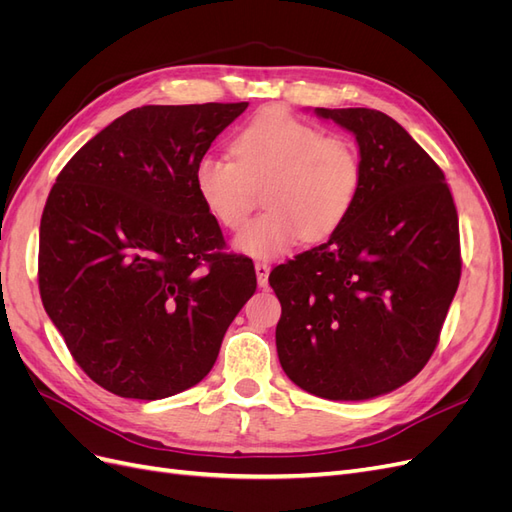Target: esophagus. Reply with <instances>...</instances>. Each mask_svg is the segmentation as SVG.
<instances>
[{"instance_id": "obj_1", "label": "esophagus", "mask_w": 512, "mask_h": 512, "mask_svg": "<svg viewBox=\"0 0 512 512\" xmlns=\"http://www.w3.org/2000/svg\"><path fill=\"white\" fill-rule=\"evenodd\" d=\"M254 269H256V280H258V286H260V288H267V284H269V271H271V265H269V262H262V260H258L256 265H254Z\"/></svg>"}]
</instances>
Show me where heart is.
I'll list each match as a JSON object with an SVG mask.
<instances>
[{
    "label": "heart",
    "instance_id": "b5f03b06",
    "mask_svg": "<svg viewBox=\"0 0 512 512\" xmlns=\"http://www.w3.org/2000/svg\"><path fill=\"white\" fill-rule=\"evenodd\" d=\"M262 213L235 247L252 258H277L301 239L318 243L342 228L359 198L363 166L346 136H322L282 108L260 113L235 136L232 158L203 153L194 164V190L220 226L239 230L265 185Z\"/></svg>",
    "mask_w": 512,
    "mask_h": 512
}]
</instances>
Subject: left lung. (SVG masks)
<instances>
[{
    "instance_id": "obj_1",
    "label": "left lung",
    "mask_w": 512,
    "mask_h": 512,
    "mask_svg": "<svg viewBox=\"0 0 512 512\" xmlns=\"http://www.w3.org/2000/svg\"><path fill=\"white\" fill-rule=\"evenodd\" d=\"M356 136L359 198L335 235L269 284L286 376L303 391L361 401L412 380L438 346L461 277L459 220L442 168L374 108H316Z\"/></svg>"
}]
</instances>
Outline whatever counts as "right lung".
Segmentation results:
<instances>
[{
  "label": "right lung",
  "mask_w": 512,
  "mask_h": 512,
  "mask_svg": "<svg viewBox=\"0 0 512 512\" xmlns=\"http://www.w3.org/2000/svg\"><path fill=\"white\" fill-rule=\"evenodd\" d=\"M245 108H132L57 175L40 220V297L102 389L130 399L190 389L254 294L252 260L224 252L194 190L196 160Z\"/></svg>",
  "instance_id": "right-lung-1"
}]
</instances>
